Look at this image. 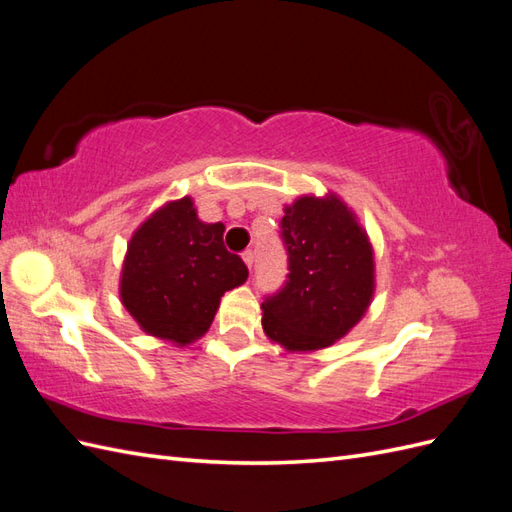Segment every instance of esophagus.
Masks as SVG:
<instances>
[{
	"mask_svg": "<svg viewBox=\"0 0 512 512\" xmlns=\"http://www.w3.org/2000/svg\"><path fill=\"white\" fill-rule=\"evenodd\" d=\"M241 256H243V260H245V265L252 269V265H254V250H245Z\"/></svg>",
	"mask_w": 512,
	"mask_h": 512,
	"instance_id": "1",
	"label": "esophagus"
}]
</instances>
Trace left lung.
Wrapping results in <instances>:
<instances>
[{
  "mask_svg": "<svg viewBox=\"0 0 512 512\" xmlns=\"http://www.w3.org/2000/svg\"><path fill=\"white\" fill-rule=\"evenodd\" d=\"M280 237L288 275L262 301V329L292 352L327 348L363 318L374 294L365 230L337 196H303L286 207Z\"/></svg>",
  "mask_w": 512,
  "mask_h": 512,
  "instance_id": "1",
  "label": "left lung"
}]
</instances>
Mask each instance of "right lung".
<instances>
[{
    "instance_id": "right-lung-1",
    "label": "right lung",
    "mask_w": 512,
    "mask_h": 512,
    "mask_svg": "<svg viewBox=\"0 0 512 512\" xmlns=\"http://www.w3.org/2000/svg\"><path fill=\"white\" fill-rule=\"evenodd\" d=\"M245 280V262L224 245V224L200 222L185 196L134 232L121 301L143 331L183 346L211 327L224 292Z\"/></svg>"
}]
</instances>
